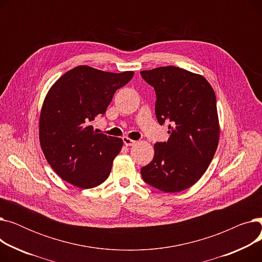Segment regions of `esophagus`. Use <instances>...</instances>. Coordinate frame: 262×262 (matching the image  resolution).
I'll use <instances>...</instances> for the list:
<instances>
[{
  "instance_id": "1",
  "label": "esophagus",
  "mask_w": 262,
  "mask_h": 262,
  "mask_svg": "<svg viewBox=\"0 0 262 262\" xmlns=\"http://www.w3.org/2000/svg\"><path fill=\"white\" fill-rule=\"evenodd\" d=\"M123 142H124V144H125L126 146H132V145L136 144V141L130 139V138H128V137H123Z\"/></svg>"
}]
</instances>
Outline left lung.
Here are the masks:
<instances>
[{
  "label": "left lung",
  "instance_id": "left-lung-1",
  "mask_svg": "<svg viewBox=\"0 0 262 262\" xmlns=\"http://www.w3.org/2000/svg\"><path fill=\"white\" fill-rule=\"evenodd\" d=\"M140 73L155 89L159 124L169 123V139L154 145V158L141 169L142 178L168 193L186 190L207 170L217 147L215 93L204 76L178 67Z\"/></svg>",
  "mask_w": 262,
  "mask_h": 262
}]
</instances>
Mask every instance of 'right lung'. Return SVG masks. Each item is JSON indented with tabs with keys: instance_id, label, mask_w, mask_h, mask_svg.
<instances>
[{
	"instance_id": "obj_1",
	"label": "right lung",
	"mask_w": 262,
	"mask_h": 262,
	"mask_svg": "<svg viewBox=\"0 0 262 262\" xmlns=\"http://www.w3.org/2000/svg\"><path fill=\"white\" fill-rule=\"evenodd\" d=\"M133 71L112 73L88 66L66 72L49 90L39 119V140L52 169L63 181L90 189L104 183L123 140L94 130L115 92Z\"/></svg>"
}]
</instances>
